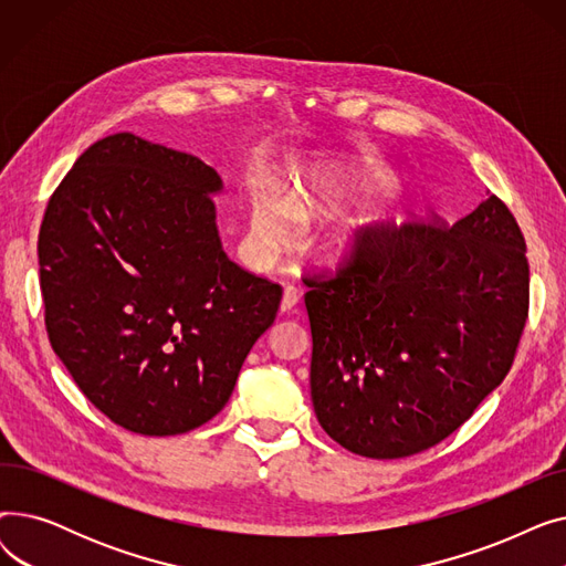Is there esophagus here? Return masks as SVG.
Returning a JSON list of instances; mask_svg holds the SVG:
<instances>
[{
  "label": "esophagus",
  "instance_id": "esophagus-1",
  "mask_svg": "<svg viewBox=\"0 0 566 566\" xmlns=\"http://www.w3.org/2000/svg\"><path fill=\"white\" fill-rule=\"evenodd\" d=\"M298 301H301V293H298V289H295V286H286V289H284V293H282L280 310H282L284 314H289V312H293V307H295V305H298Z\"/></svg>",
  "mask_w": 566,
  "mask_h": 566
}]
</instances>
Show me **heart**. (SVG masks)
<instances>
[{"label": "heart", "mask_w": 566, "mask_h": 566, "mask_svg": "<svg viewBox=\"0 0 566 566\" xmlns=\"http://www.w3.org/2000/svg\"><path fill=\"white\" fill-rule=\"evenodd\" d=\"M360 184L344 174H307L295 184L291 197L275 186H254L250 192V241L261 252L286 248L301 229V218L323 213L360 192ZM367 218H355L335 233L339 248L358 241Z\"/></svg>", "instance_id": "heart-1"}]
</instances>
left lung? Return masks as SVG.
Segmentation results:
<instances>
[{"mask_svg": "<svg viewBox=\"0 0 566 566\" xmlns=\"http://www.w3.org/2000/svg\"><path fill=\"white\" fill-rule=\"evenodd\" d=\"M305 284L314 412L367 459L454 433L510 374L530 305L525 238L495 195L454 224L369 229Z\"/></svg>", "mask_w": 566, "mask_h": 566, "instance_id": "obj_1", "label": "left lung"}]
</instances>
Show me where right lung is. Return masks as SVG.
Returning a JSON list of instances; mask_svg holds the SVG:
<instances>
[{"label":"right lung","instance_id":"obj_1","mask_svg":"<svg viewBox=\"0 0 566 566\" xmlns=\"http://www.w3.org/2000/svg\"><path fill=\"white\" fill-rule=\"evenodd\" d=\"M222 181L133 133L98 139L52 192L39 265L45 328L84 397L133 433L176 436L224 408L282 286L220 243Z\"/></svg>","mask_w":566,"mask_h":566}]
</instances>
